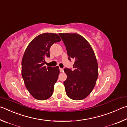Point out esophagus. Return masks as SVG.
<instances>
[{
	"instance_id": "esophagus-1",
	"label": "esophagus",
	"mask_w": 127,
	"mask_h": 127,
	"mask_svg": "<svg viewBox=\"0 0 127 127\" xmlns=\"http://www.w3.org/2000/svg\"><path fill=\"white\" fill-rule=\"evenodd\" d=\"M60 72H63V71H64V69H63V68H61L60 67Z\"/></svg>"
}]
</instances>
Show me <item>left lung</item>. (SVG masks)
Segmentation results:
<instances>
[{
	"label": "left lung",
	"instance_id": "left-lung-1",
	"mask_svg": "<svg viewBox=\"0 0 127 127\" xmlns=\"http://www.w3.org/2000/svg\"><path fill=\"white\" fill-rule=\"evenodd\" d=\"M67 50L68 60L74 59V70L66 68L67 79L64 82L70 99H85L92 92L98 77V65L89 43L77 33H59Z\"/></svg>",
	"mask_w": 127,
	"mask_h": 127
}]
</instances>
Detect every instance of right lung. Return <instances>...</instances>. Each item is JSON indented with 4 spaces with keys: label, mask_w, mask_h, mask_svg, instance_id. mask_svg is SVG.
<instances>
[{
    "label": "right lung",
    "mask_w": 127,
    "mask_h": 127,
    "mask_svg": "<svg viewBox=\"0 0 127 127\" xmlns=\"http://www.w3.org/2000/svg\"><path fill=\"white\" fill-rule=\"evenodd\" d=\"M56 33H42L35 37L27 47L22 60V76L31 95L39 100H44L53 94L59 77V66H44L46 57H50L52 44L61 41Z\"/></svg>",
    "instance_id": "1"
}]
</instances>
